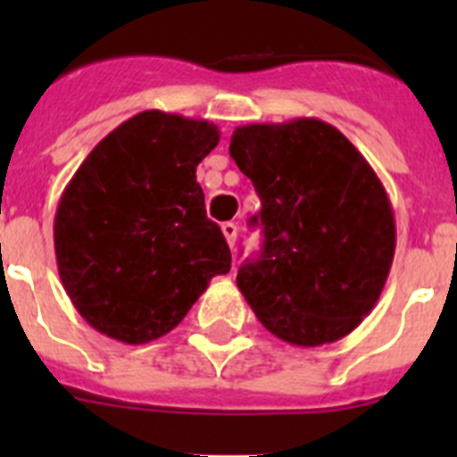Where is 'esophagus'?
Wrapping results in <instances>:
<instances>
[{"mask_svg":"<svg viewBox=\"0 0 457 457\" xmlns=\"http://www.w3.org/2000/svg\"><path fill=\"white\" fill-rule=\"evenodd\" d=\"M221 233H224L226 242H228V247H236V240H237V226L233 221H226L221 224Z\"/></svg>","mask_w":457,"mask_h":457,"instance_id":"34e87169","label":"esophagus"}]
</instances>
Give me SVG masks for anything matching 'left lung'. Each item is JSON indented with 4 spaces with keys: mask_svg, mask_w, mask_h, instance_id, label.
Here are the masks:
<instances>
[{
    "mask_svg": "<svg viewBox=\"0 0 457 457\" xmlns=\"http://www.w3.org/2000/svg\"><path fill=\"white\" fill-rule=\"evenodd\" d=\"M228 153L263 205L252 217L263 226V249L237 270L256 318L302 348L348 337L394 263V210L378 173L318 119L240 125Z\"/></svg>",
    "mask_w": 457,
    "mask_h": 457,
    "instance_id": "8db88e82",
    "label": "left lung"
}]
</instances>
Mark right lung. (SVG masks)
<instances>
[{
  "mask_svg": "<svg viewBox=\"0 0 457 457\" xmlns=\"http://www.w3.org/2000/svg\"><path fill=\"white\" fill-rule=\"evenodd\" d=\"M220 141L215 123L148 109L87 155L54 215L59 277L100 334L141 345L179 325L231 249L205 217L196 167Z\"/></svg>",
  "mask_w": 457,
  "mask_h": 457,
  "instance_id": "add662e5",
  "label": "right lung"
}]
</instances>
